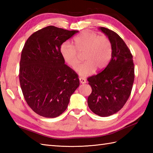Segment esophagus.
Instances as JSON below:
<instances>
[{
	"mask_svg": "<svg viewBox=\"0 0 153 153\" xmlns=\"http://www.w3.org/2000/svg\"><path fill=\"white\" fill-rule=\"evenodd\" d=\"M79 82L81 83H82V84L87 83L86 79L85 78H83V77H79Z\"/></svg>",
	"mask_w": 153,
	"mask_h": 153,
	"instance_id": "esophagus-1",
	"label": "esophagus"
}]
</instances>
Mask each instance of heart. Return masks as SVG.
Masks as SVG:
<instances>
[{
  "label": "heart",
  "mask_w": 153,
  "mask_h": 153,
  "mask_svg": "<svg viewBox=\"0 0 153 153\" xmlns=\"http://www.w3.org/2000/svg\"><path fill=\"white\" fill-rule=\"evenodd\" d=\"M75 47L64 42L60 47V54L66 63L72 68H76L79 63V54L83 55L85 62L76 69L81 76L92 74L97 69H105L111 58L112 43L105 36H99L93 31H84L74 39Z\"/></svg>",
  "instance_id": "heart-1"
}]
</instances>
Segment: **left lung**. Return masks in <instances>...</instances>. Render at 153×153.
I'll return each instance as SVG.
<instances>
[{"label":"left lung","instance_id":"1","mask_svg":"<svg viewBox=\"0 0 153 153\" xmlns=\"http://www.w3.org/2000/svg\"><path fill=\"white\" fill-rule=\"evenodd\" d=\"M99 30L111 42L112 54L105 69L87 79L92 89L87 103L93 113L106 117L121 110L130 96L135 77L134 64L130 51L118 34L103 27Z\"/></svg>","mask_w":153,"mask_h":153}]
</instances>
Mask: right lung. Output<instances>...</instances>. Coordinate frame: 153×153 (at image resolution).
I'll return each mask as SVG.
<instances>
[{
	"label": "right lung",
	"mask_w": 153,
	"mask_h": 153,
	"mask_svg": "<svg viewBox=\"0 0 153 153\" xmlns=\"http://www.w3.org/2000/svg\"><path fill=\"white\" fill-rule=\"evenodd\" d=\"M78 31L53 25L35 32L23 48L19 79L25 101L37 114L56 118L67 108L79 85L77 74L60 54L64 42Z\"/></svg>",
	"instance_id": "add662e5"
}]
</instances>
